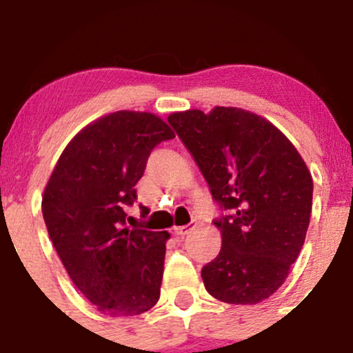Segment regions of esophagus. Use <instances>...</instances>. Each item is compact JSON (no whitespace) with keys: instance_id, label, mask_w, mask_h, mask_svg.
Segmentation results:
<instances>
[{"instance_id":"obj_1","label":"esophagus","mask_w":353,"mask_h":353,"mask_svg":"<svg viewBox=\"0 0 353 353\" xmlns=\"http://www.w3.org/2000/svg\"><path fill=\"white\" fill-rule=\"evenodd\" d=\"M191 230H192V226H189V225L176 226V228H174V233L179 236H186V235H189V232H191Z\"/></svg>"}]
</instances>
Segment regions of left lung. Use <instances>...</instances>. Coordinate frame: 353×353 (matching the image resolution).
Masks as SVG:
<instances>
[{
  "label": "left lung",
  "instance_id": "1",
  "mask_svg": "<svg viewBox=\"0 0 353 353\" xmlns=\"http://www.w3.org/2000/svg\"><path fill=\"white\" fill-rule=\"evenodd\" d=\"M225 214L221 250L201 269L206 291L255 304L283 285L306 239L313 179L284 133L259 114L216 106L167 118Z\"/></svg>",
  "mask_w": 353,
  "mask_h": 353
}]
</instances>
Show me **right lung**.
<instances>
[{"label":"right lung","mask_w":353,"mask_h":353,"mask_svg":"<svg viewBox=\"0 0 353 353\" xmlns=\"http://www.w3.org/2000/svg\"><path fill=\"white\" fill-rule=\"evenodd\" d=\"M152 113L117 111L81 130L54 167L42 213L76 288L110 316H135L161 296L167 232L128 228L127 206L150 152L174 139ZM142 218L148 214L140 206Z\"/></svg>","instance_id":"right-lung-1"}]
</instances>
